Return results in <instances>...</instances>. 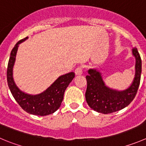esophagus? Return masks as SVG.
Instances as JSON below:
<instances>
[{
	"label": "esophagus",
	"instance_id": "esophagus-1",
	"mask_svg": "<svg viewBox=\"0 0 146 146\" xmlns=\"http://www.w3.org/2000/svg\"><path fill=\"white\" fill-rule=\"evenodd\" d=\"M83 66H78L77 68L75 70V73L76 75H81L83 73Z\"/></svg>",
	"mask_w": 146,
	"mask_h": 146
}]
</instances>
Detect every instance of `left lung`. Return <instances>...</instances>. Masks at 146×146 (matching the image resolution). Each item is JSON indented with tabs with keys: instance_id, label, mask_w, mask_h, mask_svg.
<instances>
[{
	"instance_id": "8db88e82",
	"label": "left lung",
	"mask_w": 146,
	"mask_h": 146,
	"mask_svg": "<svg viewBox=\"0 0 146 146\" xmlns=\"http://www.w3.org/2000/svg\"><path fill=\"white\" fill-rule=\"evenodd\" d=\"M136 59L135 77L131 87L123 91H117L105 86L100 73L90 69L86 76L87 89L86 99L88 106L94 111L104 114L116 112L128 106L135 98L141 81L142 62L136 48L133 49Z\"/></svg>"
}]
</instances>
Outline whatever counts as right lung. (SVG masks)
<instances>
[{"instance_id":"add662e5","label":"right lung","mask_w":146,"mask_h":146,"mask_svg":"<svg viewBox=\"0 0 146 146\" xmlns=\"http://www.w3.org/2000/svg\"><path fill=\"white\" fill-rule=\"evenodd\" d=\"M28 37L19 40L11 50L7 68V81L8 87L17 103L25 112L35 115H44L53 113L60 108L66 88L75 77L73 72L60 76L46 91L35 96L26 94L18 88L13 78V67L15 60L18 45Z\"/></svg>"}]
</instances>
